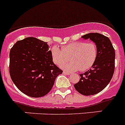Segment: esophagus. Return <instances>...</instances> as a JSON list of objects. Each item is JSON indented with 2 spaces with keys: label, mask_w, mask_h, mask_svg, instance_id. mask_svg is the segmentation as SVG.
<instances>
[{
  "label": "esophagus",
  "mask_w": 125,
  "mask_h": 125,
  "mask_svg": "<svg viewBox=\"0 0 125 125\" xmlns=\"http://www.w3.org/2000/svg\"><path fill=\"white\" fill-rule=\"evenodd\" d=\"M63 74H68V75H69L70 74V73H68L67 71H63Z\"/></svg>",
  "instance_id": "obj_1"
}]
</instances>
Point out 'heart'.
Here are the masks:
<instances>
[{"instance_id":"1","label":"heart","mask_w":125,"mask_h":125,"mask_svg":"<svg viewBox=\"0 0 125 125\" xmlns=\"http://www.w3.org/2000/svg\"><path fill=\"white\" fill-rule=\"evenodd\" d=\"M51 54L54 63L57 66L62 65L61 68L68 72H74L85 71L91 68L96 61L98 51L94 42L76 41L64 45L61 49L57 46H52ZM68 57L71 62L65 64Z\"/></svg>"}]
</instances>
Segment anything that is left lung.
Returning <instances> with one entry per match:
<instances>
[{"label":"left lung","mask_w":125,"mask_h":125,"mask_svg":"<svg viewBox=\"0 0 125 125\" xmlns=\"http://www.w3.org/2000/svg\"><path fill=\"white\" fill-rule=\"evenodd\" d=\"M89 39L98 47V57L91 68L81 74L79 82L74 85L78 92L85 96L100 93L110 82L115 71V51L106 36L99 33H89L82 36Z\"/></svg>","instance_id":"left-lung-1"}]
</instances>
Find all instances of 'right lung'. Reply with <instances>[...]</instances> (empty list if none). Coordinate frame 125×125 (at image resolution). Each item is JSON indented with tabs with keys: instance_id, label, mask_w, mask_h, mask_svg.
Segmentation results:
<instances>
[{
	"instance_id": "1",
	"label": "right lung",
	"mask_w": 125,
	"mask_h": 125,
	"mask_svg": "<svg viewBox=\"0 0 125 125\" xmlns=\"http://www.w3.org/2000/svg\"><path fill=\"white\" fill-rule=\"evenodd\" d=\"M9 73L14 84L26 95L39 98L51 90L62 73L52 59L47 42L35 37L18 41L10 51Z\"/></svg>"
}]
</instances>
